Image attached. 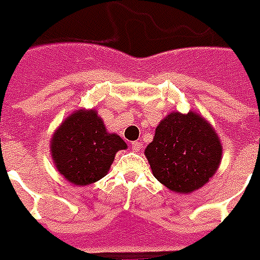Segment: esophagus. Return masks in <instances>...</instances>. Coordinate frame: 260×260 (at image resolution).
<instances>
[{
  "mask_svg": "<svg viewBox=\"0 0 260 260\" xmlns=\"http://www.w3.org/2000/svg\"><path fill=\"white\" fill-rule=\"evenodd\" d=\"M132 149H133V152H140L141 151V144L137 141L132 142Z\"/></svg>",
  "mask_w": 260,
  "mask_h": 260,
  "instance_id": "34e87169",
  "label": "esophagus"
}]
</instances>
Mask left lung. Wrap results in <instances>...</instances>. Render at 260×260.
I'll list each match as a JSON object with an SVG mask.
<instances>
[{"instance_id": "8db88e82", "label": "left lung", "mask_w": 260, "mask_h": 260, "mask_svg": "<svg viewBox=\"0 0 260 260\" xmlns=\"http://www.w3.org/2000/svg\"><path fill=\"white\" fill-rule=\"evenodd\" d=\"M222 149L220 138L206 118L194 111H175L156 126L145 157L160 183L171 192L188 194L214 177Z\"/></svg>"}]
</instances>
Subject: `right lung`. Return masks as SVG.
<instances>
[{"label": "right lung", "instance_id": "add662e5", "mask_svg": "<svg viewBox=\"0 0 260 260\" xmlns=\"http://www.w3.org/2000/svg\"><path fill=\"white\" fill-rule=\"evenodd\" d=\"M127 145L105 128L95 109H77L54 130L50 155L60 174L72 185L86 186L108 174L116 152Z\"/></svg>", "mask_w": 260, "mask_h": 260}]
</instances>
